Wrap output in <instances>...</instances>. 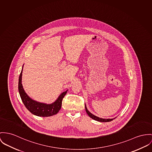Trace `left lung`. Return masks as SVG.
Returning a JSON list of instances; mask_svg holds the SVG:
<instances>
[{"label": "left lung", "instance_id": "1", "mask_svg": "<svg viewBox=\"0 0 152 152\" xmlns=\"http://www.w3.org/2000/svg\"><path fill=\"white\" fill-rule=\"evenodd\" d=\"M85 109H86V111L87 115H88L90 117H91V118H92L93 119H94V120H96V121H100V122H109V121H112L113 120H114V119L115 118H99V117H97V116H96L93 115L91 113H90V112L88 110V109H87V107H86V104H85Z\"/></svg>", "mask_w": 152, "mask_h": 152}]
</instances>
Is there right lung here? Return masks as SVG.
I'll list each match as a JSON object with an SVG mask.
<instances>
[{
	"label": "right lung",
	"mask_w": 152,
	"mask_h": 152,
	"mask_svg": "<svg viewBox=\"0 0 152 152\" xmlns=\"http://www.w3.org/2000/svg\"><path fill=\"white\" fill-rule=\"evenodd\" d=\"M23 69V66L19 76L18 91L21 100L26 109L34 115L40 117H48L56 115L61 108L62 99L66 95L68 90L60 94L57 99L51 104L40 103L34 101L26 94L23 90L22 84Z\"/></svg>",
	"instance_id": "obj_1"
}]
</instances>
